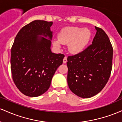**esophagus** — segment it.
Listing matches in <instances>:
<instances>
[{
  "mask_svg": "<svg viewBox=\"0 0 122 122\" xmlns=\"http://www.w3.org/2000/svg\"><path fill=\"white\" fill-rule=\"evenodd\" d=\"M66 62H67V57H65L64 58V59H63V62H64V64H65V63H66Z\"/></svg>",
  "mask_w": 122,
  "mask_h": 122,
  "instance_id": "1",
  "label": "esophagus"
}]
</instances>
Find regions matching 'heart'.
I'll return each instance as SVG.
<instances>
[{
  "mask_svg": "<svg viewBox=\"0 0 122 122\" xmlns=\"http://www.w3.org/2000/svg\"><path fill=\"white\" fill-rule=\"evenodd\" d=\"M91 32L87 28H81L76 26L66 27L60 31L58 40L53 41V45L60 47L61 43H68V49L72 53L78 54L82 51L89 42Z\"/></svg>",
  "mask_w": 122,
  "mask_h": 122,
  "instance_id": "1",
  "label": "heart"
}]
</instances>
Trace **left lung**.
Returning <instances> with one entry per match:
<instances>
[{"label": "left lung", "mask_w": 122, "mask_h": 122, "mask_svg": "<svg viewBox=\"0 0 122 122\" xmlns=\"http://www.w3.org/2000/svg\"><path fill=\"white\" fill-rule=\"evenodd\" d=\"M92 44L82 52L67 58L68 86L73 93L89 98L104 87L112 70L113 49L104 31L95 26Z\"/></svg>", "instance_id": "left-lung-1"}]
</instances>
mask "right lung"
<instances>
[{"mask_svg":"<svg viewBox=\"0 0 122 122\" xmlns=\"http://www.w3.org/2000/svg\"><path fill=\"white\" fill-rule=\"evenodd\" d=\"M53 22L36 20L19 30L11 48L14 82L23 94L37 97L46 92L64 55L50 49Z\"/></svg>","mask_w":122,"mask_h":122,"instance_id":"right-lung-1","label":"right lung"}]
</instances>
